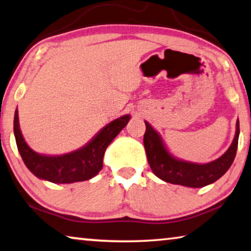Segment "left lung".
<instances>
[{
    "label": "left lung",
    "instance_id": "1",
    "mask_svg": "<svg viewBox=\"0 0 251 251\" xmlns=\"http://www.w3.org/2000/svg\"><path fill=\"white\" fill-rule=\"evenodd\" d=\"M144 147L147 161L153 173L161 180L188 188H203L219 180L229 170L236 157L239 138V119L236 124V134L226 152L205 164L180 160L169 152L156 130L145 122Z\"/></svg>",
    "mask_w": 251,
    "mask_h": 251
}]
</instances>
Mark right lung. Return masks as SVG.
Segmentation results:
<instances>
[{
	"instance_id": "add662e5",
	"label": "right lung",
	"mask_w": 251,
	"mask_h": 251,
	"mask_svg": "<svg viewBox=\"0 0 251 251\" xmlns=\"http://www.w3.org/2000/svg\"><path fill=\"white\" fill-rule=\"evenodd\" d=\"M129 115L114 119L99 130L81 149L62 155H43L26 144L20 129L19 113L14 114V136L19 153L27 169L35 176L52 183L87 181L102 169V158L108 145L129 122Z\"/></svg>"
}]
</instances>
